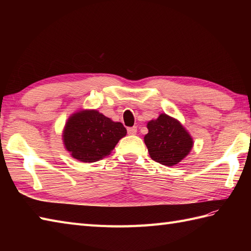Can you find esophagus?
Returning <instances> with one entry per match:
<instances>
[{"label":"esophagus","mask_w":251,"mask_h":251,"mask_svg":"<svg viewBox=\"0 0 251 251\" xmlns=\"http://www.w3.org/2000/svg\"><path fill=\"white\" fill-rule=\"evenodd\" d=\"M127 132H128L129 135H136L137 134V127H129V128H127Z\"/></svg>","instance_id":"1"}]
</instances>
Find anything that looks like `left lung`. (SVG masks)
Returning a JSON list of instances; mask_svg holds the SVG:
<instances>
[{
  "mask_svg": "<svg viewBox=\"0 0 251 251\" xmlns=\"http://www.w3.org/2000/svg\"><path fill=\"white\" fill-rule=\"evenodd\" d=\"M145 143L151 158L165 166H175L188 155L193 139L181 123L167 114L148 123Z\"/></svg>",
  "mask_w": 251,
  "mask_h": 251,
  "instance_id": "left-lung-1",
  "label": "left lung"
}]
</instances>
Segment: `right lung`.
Listing matches in <instances>:
<instances>
[{"label":"right lung","mask_w":251,"mask_h":251,"mask_svg":"<svg viewBox=\"0 0 251 251\" xmlns=\"http://www.w3.org/2000/svg\"><path fill=\"white\" fill-rule=\"evenodd\" d=\"M126 134L122 123L113 122L97 110H82L69 117L62 139L73 158L94 163L108 156Z\"/></svg>","instance_id":"1"}]
</instances>
